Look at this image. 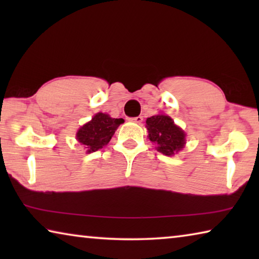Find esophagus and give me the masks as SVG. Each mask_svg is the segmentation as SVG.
Segmentation results:
<instances>
[{"label": "esophagus", "instance_id": "esophagus-1", "mask_svg": "<svg viewBox=\"0 0 259 259\" xmlns=\"http://www.w3.org/2000/svg\"><path fill=\"white\" fill-rule=\"evenodd\" d=\"M143 116H136V117H131V119H129V121L131 122H135V123H138L140 124L143 122Z\"/></svg>", "mask_w": 259, "mask_h": 259}]
</instances>
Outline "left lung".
I'll return each mask as SVG.
<instances>
[{"mask_svg": "<svg viewBox=\"0 0 259 259\" xmlns=\"http://www.w3.org/2000/svg\"><path fill=\"white\" fill-rule=\"evenodd\" d=\"M148 138L156 145V150L164 155L171 156L184 148L186 134L175 124L171 117L165 114L148 117L146 120Z\"/></svg>", "mask_w": 259, "mask_h": 259, "instance_id": "left-lung-1", "label": "left lung"}]
</instances>
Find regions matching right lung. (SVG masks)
Segmentation results:
<instances>
[{"label": "right lung", "instance_id": "1", "mask_svg": "<svg viewBox=\"0 0 259 259\" xmlns=\"http://www.w3.org/2000/svg\"><path fill=\"white\" fill-rule=\"evenodd\" d=\"M123 119H113L105 113H97L76 133L77 142L83 145L87 153H93L107 145L114 133Z\"/></svg>", "mask_w": 259, "mask_h": 259}]
</instances>
